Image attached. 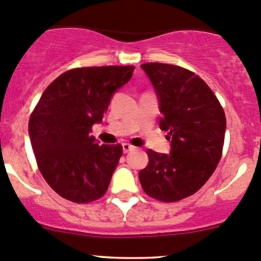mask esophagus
I'll use <instances>...</instances> for the list:
<instances>
[{
  "label": "esophagus",
  "instance_id": "34e87169",
  "mask_svg": "<svg viewBox=\"0 0 261 261\" xmlns=\"http://www.w3.org/2000/svg\"><path fill=\"white\" fill-rule=\"evenodd\" d=\"M122 150H123V152L127 153L128 151H133V150H135V146H133V145L125 142V144H122Z\"/></svg>",
  "mask_w": 261,
  "mask_h": 261
}]
</instances>
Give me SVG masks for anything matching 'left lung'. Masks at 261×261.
<instances>
[{"instance_id": "left-lung-1", "label": "left lung", "mask_w": 261, "mask_h": 261, "mask_svg": "<svg viewBox=\"0 0 261 261\" xmlns=\"http://www.w3.org/2000/svg\"><path fill=\"white\" fill-rule=\"evenodd\" d=\"M141 67L160 98V127L171 140V153L147 150L149 165L139 179L152 199L179 201L200 190L215 171L223 155L225 112L206 82L193 71L160 62Z\"/></svg>"}]
</instances>
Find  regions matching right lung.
I'll list each match as a JSON object with an SVG mask.
<instances>
[{"label":"right lung","mask_w":261,"mask_h":261,"mask_svg":"<svg viewBox=\"0 0 261 261\" xmlns=\"http://www.w3.org/2000/svg\"><path fill=\"white\" fill-rule=\"evenodd\" d=\"M134 66L68 70L43 91L29 121L38 170L60 196L87 204L105 195L122 146L98 145L90 135L111 96L130 81Z\"/></svg>","instance_id":"obj_1"}]
</instances>
